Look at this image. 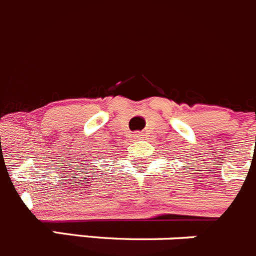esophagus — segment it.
<instances>
[{"mask_svg": "<svg viewBox=\"0 0 256 256\" xmlns=\"http://www.w3.org/2000/svg\"><path fill=\"white\" fill-rule=\"evenodd\" d=\"M133 136L136 139H143L144 138V134L142 133V132H136V134H134Z\"/></svg>", "mask_w": 256, "mask_h": 256, "instance_id": "34e87169", "label": "esophagus"}]
</instances>
